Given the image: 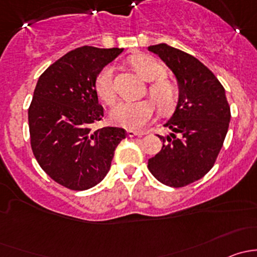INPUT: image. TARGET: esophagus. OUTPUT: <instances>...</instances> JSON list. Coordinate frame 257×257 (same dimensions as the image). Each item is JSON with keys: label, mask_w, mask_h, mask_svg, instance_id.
Returning a JSON list of instances; mask_svg holds the SVG:
<instances>
[{"label": "esophagus", "mask_w": 257, "mask_h": 257, "mask_svg": "<svg viewBox=\"0 0 257 257\" xmlns=\"http://www.w3.org/2000/svg\"><path fill=\"white\" fill-rule=\"evenodd\" d=\"M126 134H128L129 138H133V137H143L144 134H147L145 132H137V131H132V129H129V131H126Z\"/></svg>", "instance_id": "esophagus-1"}]
</instances>
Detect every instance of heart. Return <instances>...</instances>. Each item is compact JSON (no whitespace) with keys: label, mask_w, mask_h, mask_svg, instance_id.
Wrapping results in <instances>:
<instances>
[{"label":"heart","mask_w":257,"mask_h":257,"mask_svg":"<svg viewBox=\"0 0 257 257\" xmlns=\"http://www.w3.org/2000/svg\"><path fill=\"white\" fill-rule=\"evenodd\" d=\"M131 64L137 73L150 83L149 94L155 100L160 109L169 110L177 99V88L165 78L164 67L147 54H138L131 58ZM114 69L112 66H105L98 73L95 79V90L100 99L107 104H112L115 99V89L113 83ZM155 113V104L149 99L131 102L121 100L109 112L110 123L126 129H139L145 125Z\"/></svg>","instance_id":"b5f03b06"}]
</instances>
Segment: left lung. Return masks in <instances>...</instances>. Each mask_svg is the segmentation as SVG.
Returning <instances> with one entry per match:
<instances>
[{
  "label": "left lung",
  "instance_id": "8db88e82",
  "mask_svg": "<svg viewBox=\"0 0 257 257\" xmlns=\"http://www.w3.org/2000/svg\"><path fill=\"white\" fill-rule=\"evenodd\" d=\"M178 80V104L164 124L172 133L158 136L163 148L148 160V169L164 185L181 188L214 167L229 129L230 105L225 89L199 59L165 43L149 46Z\"/></svg>",
  "mask_w": 257,
  "mask_h": 257
}]
</instances>
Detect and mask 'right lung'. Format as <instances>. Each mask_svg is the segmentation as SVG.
I'll return each instance as SVG.
<instances>
[{"label":"right lung","mask_w":257,"mask_h":257,"mask_svg":"<svg viewBox=\"0 0 257 257\" xmlns=\"http://www.w3.org/2000/svg\"><path fill=\"white\" fill-rule=\"evenodd\" d=\"M121 52L90 46L73 49L51 64L35 88L28 108L32 152L46 174L71 190L100 183L126 136L116 126L90 128L104 115L95 79Z\"/></svg>","instance_id":"obj_1"}]
</instances>
